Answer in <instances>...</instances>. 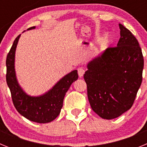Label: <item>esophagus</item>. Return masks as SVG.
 I'll return each instance as SVG.
<instances>
[{
  "label": "esophagus",
  "instance_id": "obj_1",
  "mask_svg": "<svg viewBox=\"0 0 147 147\" xmlns=\"http://www.w3.org/2000/svg\"><path fill=\"white\" fill-rule=\"evenodd\" d=\"M77 71H78V74H79L80 77H82V76L84 75V74H85V70H84V68L82 67H78Z\"/></svg>",
  "mask_w": 147,
  "mask_h": 147
}]
</instances>
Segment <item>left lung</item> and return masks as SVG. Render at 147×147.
Listing matches in <instances>:
<instances>
[{
  "instance_id": "1",
  "label": "left lung",
  "mask_w": 147,
  "mask_h": 147,
  "mask_svg": "<svg viewBox=\"0 0 147 147\" xmlns=\"http://www.w3.org/2000/svg\"><path fill=\"white\" fill-rule=\"evenodd\" d=\"M121 37L88 65L84 74L92 110L113 119L132 107L142 82L144 57L137 39L119 23Z\"/></svg>"
}]
</instances>
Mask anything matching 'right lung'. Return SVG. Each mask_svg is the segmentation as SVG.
Instances as JSON below:
<instances>
[{
  "label": "right lung",
  "mask_w": 147,
  "mask_h": 147,
  "mask_svg": "<svg viewBox=\"0 0 147 147\" xmlns=\"http://www.w3.org/2000/svg\"><path fill=\"white\" fill-rule=\"evenodd\" d=\"M31 27L28 30L34 28ZM20 34L15 40L6 57V83L11 92V99L18 112L28 120L37 123H49L59 115L65 95L73 82L78 79L77 71L59 80L52 89L41 96L32 97L26 94L18 85L15 71V54Z\"/></svg>",
  "instance_id": "1"
}]
</instances>
